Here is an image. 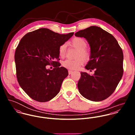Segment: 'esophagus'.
Here are the masks:
<instances>
[{"label": "esophagus", "mask_w": 135, "mask_h": 135, "mask_svg": "<svg viewBox=\"0 0 135 135\" xmlns=\"http://www.w3.org/2000/svg\"><path fill=\"white\" fill-rule=\"evenodd\" d=\"M68 72H69V74H71L73 72V71L72 70H69Z\"/></svg>", "instance_id": "1"}]
</instances>
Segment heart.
Returning <instances> with one entry per match:
<instances>
[{
	"label": "heart",
	"instance_id": "b5f03b06",
	"mask_svg": "<svg viewBox=\"0 0 135 135\" xmlns=\"http://www.w3.org/2000/svg\"><path fill=\"white\" fill-rule=\"evenodd\" d=\"M70 44L73 47L78 50L77 52V57H82L87 59L89 58V53L86 49L87 47V42L86 40L81 37H75L72 40ZM67 50L66 45L65 44L61 45L59 48V54L61 58L65 57ZM84 60L82 58H78L75 60L66 59L63 62L62 65L64 67L70 70H76L84 64Z\"/></svg>",
	"mask_w": 135,
	"mask_h": 135
}]
</instances>
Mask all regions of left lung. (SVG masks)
<instances>
[{
  "label": "left lung",
  "mask_w": 135,
  "mask_h": 135,
  "mask_svg": "<svg viewBox=\"0 0 135 135\" xmlns=\"http://www.w3.org/2000/svg\"><path fill=\"white\" fill-rule=\"evenodd\" d=\"M75 36L84 37L90 47V60L85 68L95 69L93 75L80 72L77 87L84 98L101 101L115 91L123 74V53L115 37L96 26L79 31Z\"/></svg>",
  "instance_id": "left-lung-1"
}]
</instances>
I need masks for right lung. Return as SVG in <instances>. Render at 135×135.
Returning <instances> with one entry per match:
<instances>
[{"mask_svg":"<svg viewBox=\"0 0 135 135\" xmlns=\"http://www.w3.org/2000/svg\"><path fill=\"white\" fill-rule=\"evenodd\" d=\"M73 34H60L41 28L21 39L15 55L17 77L20 87L33 100L47 102L59 93L69 73L66 68L60 67L59 48ZM48 65L55 68L47 69Z\"/></svg>","mask_w":135,"mask_h":135,"instance_id":"add662e5","label":"right lung"}]
</instances>
